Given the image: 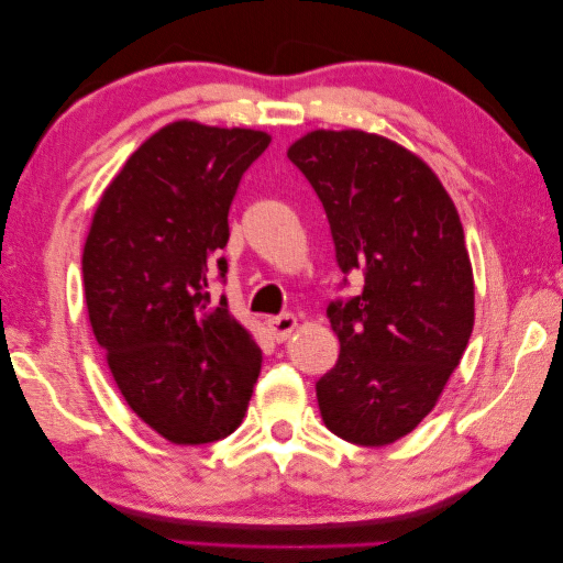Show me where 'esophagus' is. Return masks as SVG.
<instances>
[{
	"mask_svg": "<svg viewBox=\"0 0 563 563\" xmlns=\"http://www.w3.org/2000/svg\"><path fill=\"white\" fill-rule=\"evenodd\" d=\"M266 327H269L272 336L276 339V342H284V339H289L291 331L297 329V317H294V314L269 317V319H266Z\"/></svg>",
	"mask_w": 563,
	"mask_h": 563,
	"instance_id": "obj_1",
	"label": "esophagus"
}]
</instances>
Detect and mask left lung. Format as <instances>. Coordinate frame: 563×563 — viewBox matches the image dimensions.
Listing matches in <instances>:
<instances>
[{"label":"left lung","instance_id":"8db88e82","mask_svg":"<svg viewBox=\"0 0 563 563\" xmlns=\"http://www.w3.org/2000/svg\"><path fill=\"white\" fill-rule=\"evenodd\" d=\"M287 156L324 205L339 269L364 272L362 294L327 309L339 362L317 382L321 419L352 444H394L437 407L472 336L462 219L429 164L386 136L317 129Z\"/></svg>","mask_w":563,"mask_h":563}]
</instances>
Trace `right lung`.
<instances>
[{
  "label": "right lung",
  "instance_id": "obj_1",
  "mask_svg": "<svg viewBox=\"0 0 563 563\" xmlns=\"http://www.w3.org/2000/svg\"><path fill=\"white\" fill-rule=\"evenodd\" d=\"M256 129L172 122L136 150L101 195L81 254L99 346L136 417L197 446L242 423L262 349L209 276L227 274L229 207L269 146Z\"/></svg>",
  "mask_w": 563,
  "mask_h": 563
}]
</instances>
